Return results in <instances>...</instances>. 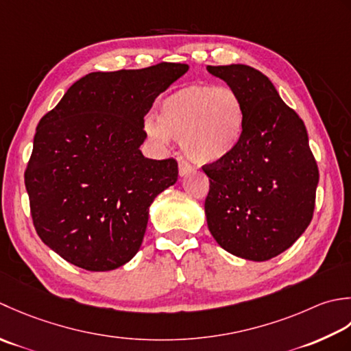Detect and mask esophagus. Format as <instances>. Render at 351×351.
<instances>
[{
  "mask_svg": "<svg viewBox=\"0 0 351 351\" xmlns=\"http://www.w3.org/2000/svg\"><path fill=\"white\" fill-rule=\"evenodd\" d=\"M192 171V168H191V165L186 160H183V159H180L178 160V173H180V176L183 177V176H186V174H189Z\"/></svg>",
  "mask_w": 351,
  "mask_h": 351,
  "instance_id": "esophagus-1",
  "label": "esophagus"
}]
</instances>
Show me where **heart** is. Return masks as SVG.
<instances>
[{
  "label": "heart",
  "mask_w": 351,
  "mask_h": 351,
  "mask_svg": "<svg viewBox=\"0 0 351 351\" xmlns=\"http://www.w3.org/2000/svg\"><path fill=\"white\" fill-rule=\"evenodd\" d=\"M245 109L241 97L227 86L191 84L162 99L157 123L147 121L157 141H180L192 162L213 163L230 156L241 142Z\"/></svg>",
  "instance_id": "heart-1"
}]
</instances>
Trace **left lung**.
<instances>
[{"mask_svg":"<svg viewBox=\"0 0 351 351\" xmlns=\"http://www.w3.org/2000/svg\"><path fill=\"white\" fill-rule=\"evenodd\" d=\"M244 103L234 152L203 165L209 177L207 227L226 252L263 262L303 234L315 209L318 167L304 123L267 75L247 65L207 66Z\"/></svg>","mask_w":351,"mask_h":351,"instance_id":"obj_1","label":"left lung"}]
</instances>
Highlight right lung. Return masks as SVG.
Wrapping results in <instances>:
<instances>
[{
    "label": "right lung",
    "instance_id": "right-lung-1",
    "mask_svg": "<svg viewBox=\"0 0 351 351\" xmlns=\"http://www.w3.org/2000/svg\"><path fill=\"white\" fill-rule=\"evenodd\" d=\"M188 69L162 62L90 73L39 121L25 188L36 232L66 262L110 271L139 252L149 206L178 177L176 159L141 153L144 117Z\"/></svg>",
    "mask_w": 351,
    "mask_h": 351
}]
</instances>
